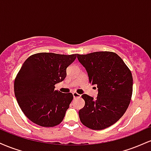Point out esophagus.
<instances>
[{
	"label": "esophagus",
	"mask_w": 151,
	"mask_h": 151,
	"mask_svg": "<svg viewBox=\"0 0 151 151\" xmlns=\"http://www.w3.org/2000/svg\"><path fill=\"white\" fill-rule=\"evenodd\" d=\"M72 94H73L74 98H79V97H81V94H79V93H77V92H73V93H72Z\"/></svg>",
	"instance_id": "34e87169"
}]
</instances>
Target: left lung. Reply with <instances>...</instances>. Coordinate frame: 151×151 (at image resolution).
<instances>
[{
	"instance_id": "obj_1",
	"label": "left lung",
	"mask_w": 151,
	"mask_h": 151,
	"mask_svg": "<svg viewBox=\"0 0 151 151\" xmlns=\"http://www.w3.org/2000/svg\"><path fill=\"white\" fill-rule=\"evenodd\" d=\"M84 67L89 83L96 84V99L81 96L85 105L79 110L81 122L93 130H102L113 125L126 112L133 92V77L129 67L117 54L95 52L77 55Z\"/></svg>"
}]
</instances>
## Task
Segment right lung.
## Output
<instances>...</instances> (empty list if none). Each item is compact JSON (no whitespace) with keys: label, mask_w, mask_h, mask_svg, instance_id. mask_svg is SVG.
Segmentation results:
<instances>
[{"label":"right lung","mask_w":151,"mask_h":151,"mask_svg":"<svg viewBox=\"0 0 151 151\" xmlns=\"http://www.w3.org/2000/svg\"><path fill=\"white\" fill-rule=\"evenodd\" d=\"M75 55L40 52L25 60L15 77L14 91L19 106L32 122L53 127L63 120L73 99L72 93L55 90L67 76Z\"/></svg>","instance_id":"right-lung-1"}]
</instances>
